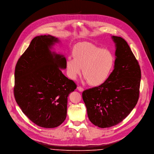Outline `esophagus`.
I'll use <instances>...</instances> for the list:
<instances>
[{"mask_svg": "<svg viewBox=\"0 0 154 154\" xmlns=\"http://www.w3.org/2000/svg\"><path fill=\"white\" fill-rule=\"evenodd\" d=\"M77 90L79 91H80V92H82L83 91V88L82 87H77Z\"/></svg>", "mask_w": 154, "mask_h": 154, "instance_id": "obj_1", "label": "esophagus"}]
</instances>
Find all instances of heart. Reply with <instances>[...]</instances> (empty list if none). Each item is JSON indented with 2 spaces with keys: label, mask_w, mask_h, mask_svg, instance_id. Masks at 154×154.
I'll list each match as a JSON object with an SVG mask.
<instances>
[{
  "label": "heart",
  "mask_w": 154,
  "mask_h": 154,
  "mask_svg": "<svg viewBox=\"0 0 154 154\" xmlns=\"http://www.w3.org/2000/svg\"><path fill=\"white\" fill-rule=\"evenodd\" d=\"M73 58L66 60L68 77L74 80L82 73L89 84L93 87L103 85L110 78L116 64L114 53L89 42L75 45L72 51Z\"/></svg>",
  "instance_id": "b5f03b06"
}]
</instances>
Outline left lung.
<instances>
[{
  "label": "left lung",
  "mask_w": 154,
  "mask_h": 154,
  "mask_svg": "<svg viewBox=\"0 0 154 154\" xmlns=\"http://www.w3.org/2000/svg\"><path fill=\"white\" fill-rule=\"evenodd\" d=\"M116 44V64L109 80L103 85L83 91L90 122L100 128L120 123L136 105L141 78L140 66L127 42L112 36Z\"/></svg>",
  "instance_id": "8db88e82"
}]
</instances>
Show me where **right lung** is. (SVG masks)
I'll return each instance as SVG.
<instances>
[{"label": "right lung", "instance_id": "right-lung-1", "mask_svg": "<svg viewBox=\"0 0 154 154\" xmlns=\"http://www.w3.org/2000/svg\"><path fill=\"white\" fill-rule=\"evenodd\" d=\"M59 40L50 35L34 37L19 58L14 96L23 112L39 127H58L67 116V97L77 88L61 69L66 58L51 49Z\"/></svg>", "mask_w": 154, "mask_h": 154}]
</instances>
